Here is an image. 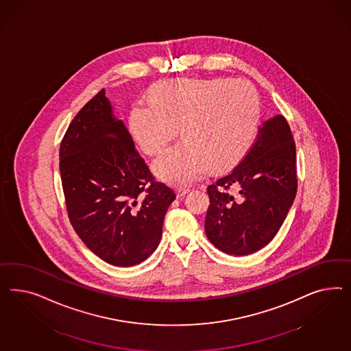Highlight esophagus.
<instances>
[{
  "instance_id": "1",
  "label": "esophagus",
  "mask_w": 351,
  "mask_h": 351,
  "mask_svg": "<svg viewBox=\"0 0 351 351\" xmlns=\"http://www.w3.org/2000/svg\"><path fill=\"white\" fill-rule=\"evenodd\" d=\"M191 191L189 188H184V186H179V188H176V194H178V197H184L185 194H188Z\"/></svg>"
}]
</instances>
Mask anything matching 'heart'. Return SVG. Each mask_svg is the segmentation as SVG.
<instances>
[{
    "label": "heart",
    "mask_w": 351,
    "mask_h": 351,
    "mask_svg": "<svg viewBox=\"0 0 351 351\" xmlns=\"http://www.w3.org/2000/svg\"><path fill=\"white\" fill-rule=\"evenodd\" d=\"M152 104L132 106L128 128L145 154H160L180 128L184 140L154 163L163 180L189 184L207 167L232 169L255 141L261 103L243 80H171L150 93Z\"/></svg>",
    "instance_id": "heart-1"
}]
</instances>
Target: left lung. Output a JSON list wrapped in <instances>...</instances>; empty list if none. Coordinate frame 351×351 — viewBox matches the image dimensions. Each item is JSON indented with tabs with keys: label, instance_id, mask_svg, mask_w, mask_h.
Segmentation results:
<instances>
[{
	"label": "left lung",
	"instance_id": "1",
	"mask_svg": "<svg viewBox=\"0 0 351 351\" xmlns=\"http://www.w3.org/2000/svg\"><path fill=\"white\" fill-rule=\"evenodd\" d=\"M207 193L204 230L215 247L235 256L265 247L298 193L296 145L286 118L278 114L265 121L245 158Z\"/></svg>",
	"mask_w": 351,
	"mask_h": 351
}]
</instances>
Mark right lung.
Wrapping results in <instances>:
<instances>
[{"mask_svg":"<svg viewBox=\"0 0 351 351\" xmlns=\"http://www.w3.org/2000/svg\"><path fill=\"white\" fill-rule=\"evenodd\" d=\"M59 157L68 217L87 248L110 265L147 260L176 194L154 179L104 88L71 122Z\"/></svg>","mask_w":351,"mask_h":351,"instance_id":"add662e5","label":"right lung"}]
</instances>
